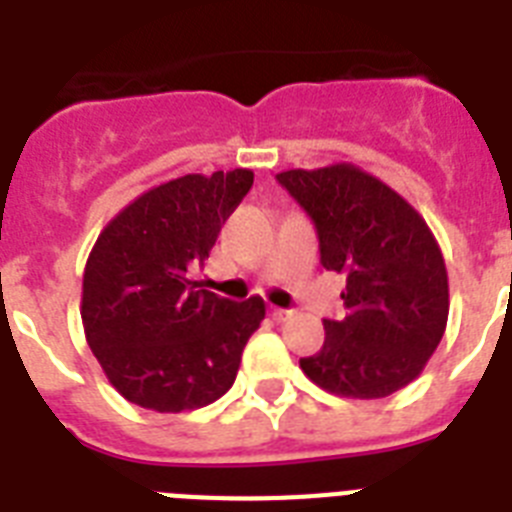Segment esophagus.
I'll return each mask as SVG.
<instances>
[{
  "label": "esophagus",
  "instance_id": "34e87169",
  "mask_svg": "<svg viewBox=\"0 0 512 512\" xmlns=\"http://www.w3.org/2000/svg\"><path fill=\"white\" fill-rule=\"evenodd\" d=\"M271 316L276 321H284V319H289V316H292V311H284V308H271Z\"/></svg>",
  "mask_w": 512,
  "mask_h": 512
}]
</instances>
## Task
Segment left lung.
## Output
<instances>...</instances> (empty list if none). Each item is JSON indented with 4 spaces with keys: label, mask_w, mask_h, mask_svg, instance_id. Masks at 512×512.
Here are the masks:
<instances>
[{
    "label": "left lung",
    "mask_w": 512,
    "mask_h": 512,
    "mask_svg": "<svg viewBox=\"0 0 512 512\" xmlns=\"http://www.w3.org/2000/svg\"><path fill=\"white\" fill-rule=\"evenodd\" d=\"M316 225L321 265L345 276V316L300 358L342 398H385L417 380L444 337L449 276L436 236L390 185L353 164L276 175Z\"/></svg>",
    "instance_id": "8db88e82"
}]
</instances>
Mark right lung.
<instances>
[{
	"instance_id": "obj_1",
	"label": "right lung",
	"mask_w": 512,
	"mask_h": 512,
	"mask_svg": "<svg viewBox=\"0 0 512 512\" xmlns=\"http://www.w3.org/2000/svg\"><path fill=\"white\" fill-rule=\"evenodd\" d=\"M252 170L183 175L140 193L100 231L82 281L87 345L127 401L162 414L223 396L265 303L193 281L252 188Z\"/></svg>"
}]
</instances>
